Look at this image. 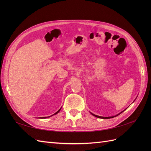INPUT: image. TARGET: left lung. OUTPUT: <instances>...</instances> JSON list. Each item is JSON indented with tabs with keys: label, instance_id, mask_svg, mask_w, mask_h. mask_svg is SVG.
<instances>
[{
	"label": "left lung",
	"instance_id": "1",
	"mask_svg": "<svg viewBox=\"0 0 151 151\" xmlns=\"http://www.w3.org/2000/svg\"><path fill=\"white\" fill-rule=\"evenodd\" d=\"M125 109H124V110L123 111H122V112H120V113H118V114H117V115H115V116H98V115H94V114H93V113H91V114H92V115H93V116H96V117H97V118H103V119H109V118H113V117H115V116H118V115H119L120 114H121L122 112H123L124 111Z\"/></svg>",
	"mask_w": 151,
	"mask_h": 151
}]
</instances>
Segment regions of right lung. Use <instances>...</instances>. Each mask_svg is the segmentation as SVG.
<instances>
[{
    "label": "right lung",
    "instance_id": "right-lung-1",
    "mask_svg": "<svg viewBox=\"0 0 151 151\" xmlns=\"http://www.w3.org/2000/svg\"><path fill=\"white\" fill-rule=\"evenodd\" d=\"M61 108H60V109H59V110H58V111H57V112H56L55 113H54L53 115H56V114H57V113H58L59 111H60V109H61ZM53 115H51V116H47V117H40V118H48V117H50V116H53Z\"/></svg>",
    "mask_w": 151,
    "mask_h": 151
}]
</instances>
